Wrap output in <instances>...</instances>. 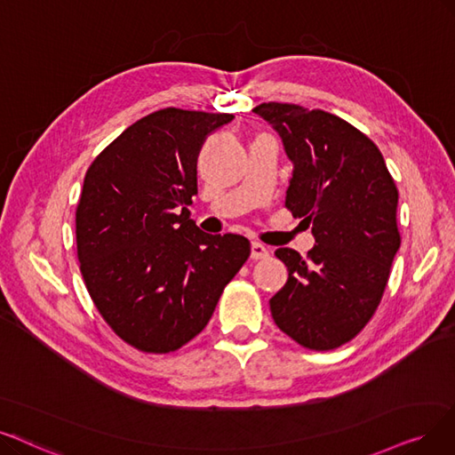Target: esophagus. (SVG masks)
Instances as JSON below:
<instances>
[{
    "instance_id": "1",
    "label": "esophagus",
    "mask_w": 455,
    "mask_h": 455,
    "mask_svg": "<svg viewBox=\"0 0 455 455\" xmlns=\"http://www.w3.org/2000/svg\"><path fill=\"white\" fill-rule=\"evenodd\" d=\"M251 259H265L268 258V248L263 246L261 243H251Z\"/></svg>"
}]
</instances>
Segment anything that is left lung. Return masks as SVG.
I'll return each instance as SVG.
<instances>
[{
	"label": "left lung",
	"mask_w": 455,
	"mask_h": 455,
	"mask_svg": "<svg viewBox=\"0 0 455 455\" xmlns=\"http://www.w3.org/2000/svg\"><path fill=\"white\" fill-rule=\"evenodd\" d=\"M253 114L278 132L293 164L285 207L312 228L302 258L278 248L289 278L270 299L278 329L307 349H336L375 314L402 244L397 188L377 145L323 110L265 102Z\"/></svg>",
	"instance_id": "8db88e82"
}]
</instances>
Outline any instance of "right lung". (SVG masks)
Returning <instances> with one entry per match:
<instances>
[{
	"label": "right lung",
	"instance_id": "obj_1",
	"mask_svg": "<svg viewBox=\"0 0 455 455\" xmlns=\"http://www.w3.org/2000/svg\"><path fill=\"white\" fill-rule=\"evenodd\" d=\"M231 114L164 108L131 124L89 166L76 209L80 270L114 332L170 353L205 329L250 256L241 235H207L187 205L197 156Z\"/></svg>",
	"mask_w": 455,
	"mask_h": 455
}]
</instances>
